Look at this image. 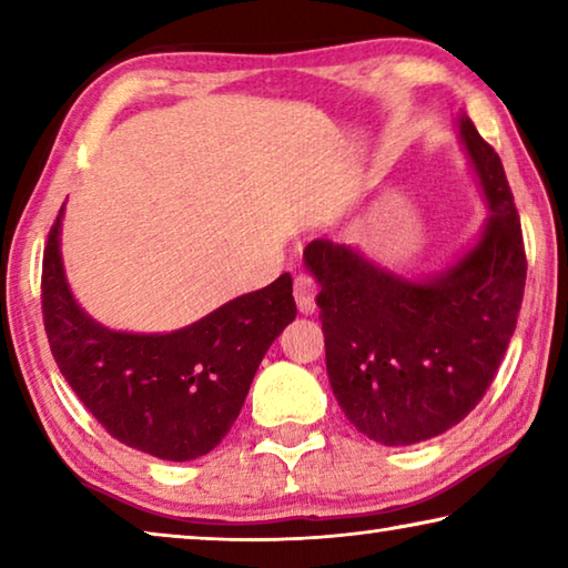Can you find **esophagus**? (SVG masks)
Listing matches in <instances>:
<instances>
[{
  "mask_svg": "<svg viewBox=\"0 0 568 568\" xmlns=\"http://www.w3.org/2000/svg\"><path fill=\"white\" fill-rule=\"evenodd\" d=\"M293 295H295L297 311L305 313V315L315 311V295H318V287H315V281L311 275H305V273L295 275Z\"/></svg>",
  "mask_w": 568,
  "mask_h": 568,
  "instance_id": "esophagus-1",
  "label": "esophagus"
}]
</instances>
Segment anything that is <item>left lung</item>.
<instances>
[{"label": "left lung", "mask_w": 568, "mask_h": 568, "mask_svg": "<svg viewBox=\"0 0 568 568\" xmlns=\"http://www.w3.org/2000/svg\"><path fill=\"white\" fill-rule=\"evenodd\" d=\"M458 132L491 215L444 273L408 281L325 237L303 250L321 283L333 396L383 446L420 444L464 420L494 383L521 311L526 253L504 165L468 118Z\"/></svg>", "instance_id": "obj_1"}]
</instances>
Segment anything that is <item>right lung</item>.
Listing matches in <instances>:
<instances>
[{
	"label": "right lung",
	"instance_id": "obj_1",
	"mask_svg": "<svg viewBox=\"0 0 568 568\" xmlns=\"http://www.w3.org/2000/svg\"><path fill=\"white\" fill-rule=\"evenodd\" d=\"M62 213L64 205L44 247L42 315L64 381L120 444L162 460L210 454L235 423L263 355L295 321L291 275L180 331H110L67 285Z\"/></svg>",
	"mask_w": 568,
	"mask_h": 568
}]
</instances>
